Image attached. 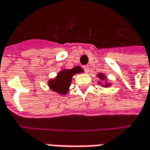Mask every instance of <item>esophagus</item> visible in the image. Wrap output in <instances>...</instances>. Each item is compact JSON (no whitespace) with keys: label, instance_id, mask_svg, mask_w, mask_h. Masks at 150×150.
I'll list each match as a JSON object with an SVG mask.
<instances>
[{"label":"esophagus","instance_id":"1","mask_svg":"<svg viewBox=\"0 0 150 150\" xmlns=\"http://www.w3.org/2000/svg\"><path fill=\"white\" fill-rule=\"evenodd\" d=\"M83 69H84V70L88 73L89 72V69H90V67H89V65H85V66H83Z\"/></svg>","mask_w":150,"mask_h":150}]
</instances>
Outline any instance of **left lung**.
Masks as SVG:
<instances>
[{
	"label": "left lung",
	"instance_id": "1",
	"mask_svg": "<svg viewBox=\"0 0 150 150\" xmlns=\"http://www.w3.org/2000/svg\"><path fill=\"white\" fill-rule=\"evenodd\" d=\"M99 77H100L101 79H104V76L102 75V74H100V75H99ZM107 86H108V85H107Z\"/></svg>",
	"mask_w": 150,
	"mask_h": 150
}]
</instances>
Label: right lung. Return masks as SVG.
Returning a JSON list of instances; mask_svg holds the SVG:
<instances>
[{"label":"right lung","mask_w":150,"mask_h":150,"mask_svg":"<svg viewBox=\"0 0 150 150\" xmlns=\"http://www.w3.org/2000/svg\"><path fill=\"white\" fill-rule=\"evenodd\" d=\"M81 72H83V69L80 66H76L71 69H64L58 74V76L54 80L49 81V86L58 93L65 94L70 86L72 76L76 73Z\"/></svg>","instance_id":"1"}]
</instances>
